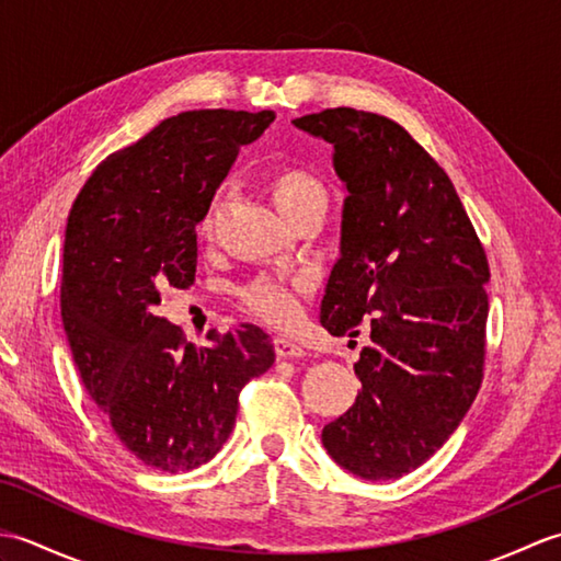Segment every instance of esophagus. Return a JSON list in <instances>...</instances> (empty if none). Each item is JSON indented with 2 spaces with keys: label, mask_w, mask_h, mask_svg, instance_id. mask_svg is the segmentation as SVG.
I'll use <instances>...</instances> for the list:
<instances>
[{
  "label": "esophagus",
  "mask_w": 561,
  "mask_h": 561,
  "mask_svg": "<svg viewBox=\"0 0 561 561\" xmlns=\"http://www.w3.org/2000/svg\"><path fill=\"white\" fill-rule=\"evenodd\" d=\"M274 352H277L279 359H301V356H306V350L301 344H296L287 337H274Z\"/></svg>",
  "instance_id": "1"
}]
</instances>
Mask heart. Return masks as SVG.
Wrapping results in <instances>:
<instances>
[{"mask_svg":"<svg viewBox=\"0 0 561 561\" xmlns=\"http://www.w3.org/2000/svg\"><path fill=\"white\" fill-rule=\"evenodd\" d=\"M272 202L284 217H291L294 211L311 205V202H325V190L311 173L299 169H284L274 173L270 183ZM221 205V193L211 199L205 217L199 221V233L209 236L214 217ZM308 289L306 277L282 279V277H257L243 289V301L250 311L265 318L274 325H289L299 316V296Z\"/></svg>","mask_w":561,"mask_h":561,"instance_id":"b5f03b06","label":"heart"}]
</instances>
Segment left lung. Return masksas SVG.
Returning a JSON list of instances; mask_svg holds the SVG:
<instances>
[{"label":"left lung","instance_id":"8db88e82","mask_svg":"<svg viewBox=\"0 0 561 561\" xmlns=\"http://www.w3.org/2000/svg\"><path fill=\"white\" fill-rule=\"evenodd\" d=\"M294 125L332 145L347 193L320 325L337 337L371 325L354 364L362 390L325 424L323 446L356 478L398 480L446 444L478 396L490 265L450 178L408 129L354 108Z\"/></svg>","mask_w":561,"mask_h":561}]
</instances>
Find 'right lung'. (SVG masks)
I'll return each instance as SVG.
<instances>
[{
    "mask_svg": "<svg viewBox=\"0 0 561 561\" xmlns=\"http://www.w3.org/2000/svg\"><path fill=\"white\" fill-rule=\"evenodd\" d=\"M272 111H190L111 153L75 199L62 260V323L91 400L137 460L185 472L217 456L238 392L274 364L267 332H209L207 347L153 316L161 289L195 282L197 233L241 147Z\"/></svg>",
    "mask_w": 561,
    "mask_h": 561,
    "instance_id": "obj_1",
    "label": "right lung"
}]
</instances>
